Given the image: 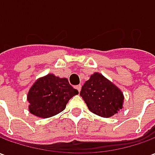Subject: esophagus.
Returning a JSON list of instances; mask_svg holds the SVG:
<instances>
[{
  "instance_id": "obj_1",
  "label": "esophagus",
  "mask_w": 155,
  "mask_h": 155,
  "mask_svg": "<svg viewBox=\"0 0 155 155\" xmlns=\"http://www.w3.org/2000/svg\"><path fill=\"white\" fill-rule=\"evenodd\" d=\"M75 88H76V89L78 90V91L80 92V91H81V84H79V85H77V86H75Z\"/></svg>"
}]
</instances>
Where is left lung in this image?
Wrapping results in <instances>:
<instances>
[{
  "label": "left lung",
  "mask_w": 155,
  "mask_h": 155,
  "mask_svg": "<svg viewBox=\"0 0 155 155\" xmlns=\"http://www.w3.org/2000/svg\"><path fill=\"white\" fill-rule=\"evenodd\" d=\"M80 94L89 110L99 116L109 118L123 108V93L115 84L97 72L85 81Z\"/></svg>",
  "instance_id": "8db88e82"
}]
</instances>
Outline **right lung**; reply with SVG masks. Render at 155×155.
Segmentation results:
<instances>
[{"label": "right lung", "mask_w": 155, "mask_h": 155, "mask_svg": "<svg viewBox=\"0 0 155 155\" xmlns=\"http://www.w3.org/2000/svg\"><path fill=\"white\" fill-rule=\"evenodd\" d=\"M78 94L66 78L49 74L38 79L30 89L29 111L40 118H50L64 110L68 101Z\"/></svg>", "instance_id": "right-lung-1"}]
</instances>
